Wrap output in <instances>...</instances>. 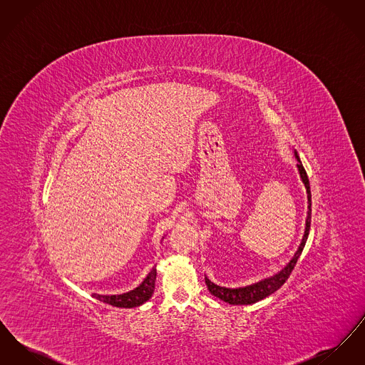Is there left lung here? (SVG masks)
I'll list each match as a JSON object with an SVG mask.
<instances>
[{
	"label": "left lung",
	"instance_id": "8db88e82",
	"mask_svg": "<svg viewBox=\"0 0 365 365\" xmlns=\"http://www.w3.org/2000/svg\"><path fill=\"white\" fill-rule=\"evenodd\" d=\"M294 156L298 161L297 164V168H298V173L301 176V180L302 183L305 185V189H307V194H308V215H307V220H305V232H304V237H302V241L298 246V250L295 252L293 259L289 261V264L280 269L278 274H275L274 277H269V278L262 279L257 283H253V284H249V286H245V287H238V289H228V287H222V286H217L213 282H210L207 277H205V283L208 286V290L210 292V294L220 298L222 301L228 302L231 305H249V304H255L260 299H264L265 297L275 293L278 289L282 287V284L287 280V278L290 277L292 271L294 269L295 264L299 259L302 250H304V246L307 243L308 240V235H309V228H311V215H312V200H311V187H309V179H308V175L307 171L298 157V153L294 150Z\"/></svg>",
	"mask_w": 365,
	"mask_h": 365
}]
</instances>
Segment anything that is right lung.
I'll list each match as a JSON object with an SVG mask.
<instances>
[{
  "label": "right lung",
  "instance_id": "obj_1",
  "mask_svg": "<svg viewBox=\"0 0 365 365\" xmlns=\"http://www.w3.org/2000/svg\"><path fill=\"white\" fill-rule=\"evenodd\" d=\"M156 268H153L149 275L143 279V282L139 284L137 289L119 295H103L93 294L94 298L98 301H103L105 304H109L112 307H119V308H135L146 302L155 292V282H156Z\"/></svg>",
  "mask_w": 365,
  "mask_h": 365
}]
</instances>
